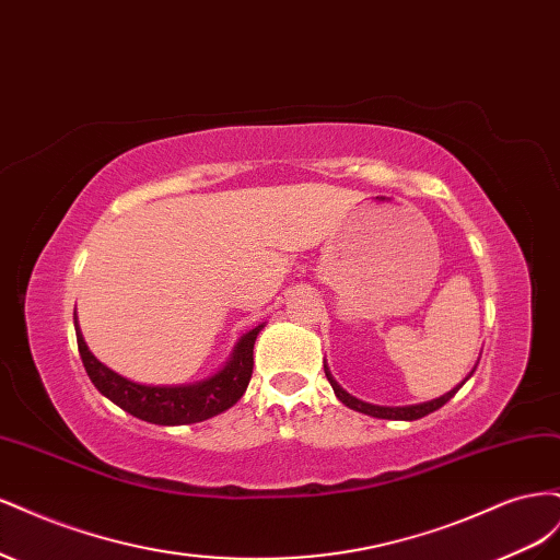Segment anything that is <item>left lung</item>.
I'll use <instances>...</instances> for the list:
<instances>
[{"label":"left lung","instance_id":"1","mask_svg":"<svg viewBox=\"0 0 560 560\" xmlns=\"http://www.w3.org/2000/svg\"><path fill=\"white\" fill-rule=\"evenodd\" d=\"M325 374H327V381H329L331 387H334V395H336L338 399H341V401L348 406V409H352V411H360V413H366V416H371V418H383V420H418V418H425L428 413H434L436 409H442V406H444L446 401H451V399L455 397L457 389H460V387L465 385V381H469V376L474 374V369H471V374H469L460 385L451 389V393H446V395H442V397H436V399H432V401L409 404V406H378V404L362 401V399H358V397H352L350 393H346V389L334 381V376H331V371H329L327 364H325Z\"/></svg>","mask_w":560,"mask_h":560}]
</instances>
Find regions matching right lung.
<instances>
[{
	"mask_svg": "<svg viewBox=\"0 0 560 560\" xmlns=\"http://www.w3.org/2000/svg\"><path fill=\"white\" fill-rule=\"evenodd\" d=\"M74 329L79 354L83 366H86V374L109 401L121 406L124 411H128L135 418L154 422V425H191V422H200L224 413L243 397L252 378L254 341H257L264 325L254 327L235 343L231 360L224 364L222 371H217L214 376L206 381L186 385H142L118 376L116 371L105 366L89 350L79 329L77 313Z\"/></svg>",
	"mask_w": 560,
	"mask_h": 560,
	"instance_id": "1",
	"label": "right lung"
}]
</instances>
